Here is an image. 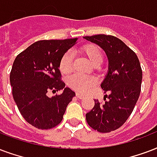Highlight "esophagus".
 Returning a JSON list of instances; mask_svg holds the SVG:
<instances>
[{
    "mask_svg": "<svg viewBox=\"0 0 157 157\" xmlns=\"http://www.w3.org/2000/svg\"><path fill=\"white\" fill-rule=\"evenodd\" d=\"M76 97H77V98H78V99H81H81H83V98H84V95H83V94H80V93H76Z\"/></svg>",
    "mask_w": 157,
    "mask_h": 157,
    "instance_id": "esophagus-1",
    "label": "esophagus"
}]
</instances>
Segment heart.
<instances>
[{"label": "heart", "mask_w": 157, "mask_h": 157, "mask_svg": "<svg viewBox=\"0 0 157 157\" xmlns=\"http://www.w3.org/2000/svg\"><path fill=\"white\" fill-rule=\"evenodd\" d=\"M80 53L85 56L92 65L98 67L103 63L104 56L101 50L95 44H86L79 49ZM72 56L67 52L63 54L59 63V69L63 74H69L72 71ZM68 85L72 89L81 92H86L95 84V79L92 76H82L72 75L68 78Z\"/></svg>", "instance_id": "1"}]
</instances>
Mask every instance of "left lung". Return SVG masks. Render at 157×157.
Masks as SVG:
<instances>
[{
    "mask_svg": "<svg viewBox=\"0 0 157 157\" xmlns=\"http://www.w3.org/2000/svg\"><path fill=\"white\" fill-rule=\"evenodd\" d=\"M84 39L99 45L109 60L108 73L100 85L109 94L105 95L104 104L94 100L86 118L94 130L109 132L120 128L133 110L141 92L142 68L136 53L114 36L97 34Z\"/></svg>",
    "mask_w": 157,
    "mask_h": 157,
    "instance_id": "1",
    "label": "left lung"
}]
</instances>
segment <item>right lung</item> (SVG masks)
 <instances>
[{
    "label": "right lung",
    "instance_id": "add662e5",
    "mask_svg": "<svg viewBox=\"0 0 157 157\" xmlns=\"http://www.w3.org/2000/svg\"><path fill=\"white\" fill-rule=\"evenodd\" d=\"M77 39L40 40L15 57L10 81L12 94L21 115L32 126L50 129L62 122L68 104L76 95L61 81L60 60ZM63 94L48 98L50 90Z\"/></svg>",
    "mask_w": 157,
    "mask_h": 157
}]
</instances>
